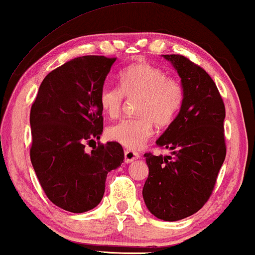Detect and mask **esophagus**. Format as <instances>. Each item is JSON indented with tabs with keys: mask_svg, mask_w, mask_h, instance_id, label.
Wrapping results in <instances>:
<instances>
[{
	"mask_svg": "<svg viewBox=\"0 0 255 255\" xmlns=\"http://www.w3.org/2000/svg\"><path fill=\"white\" fill-rule=\"evenodd\" d=\"M139 156H140L139 153L132 151V149H127V151L124 152V160L127 163H130L132 161H134V160L139 159Z\"/></svg>",
	"mask_w": 255,
	"mask_h": 255,
	"instance_id": "obj_1",
	"label": "esophagus"
}]
</instances>
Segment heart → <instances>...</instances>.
Instances as JSON below:
<instances>
[{
    "label": "heart",
    "instance_id": "heart-1",
    "mask_svg": "<svg viewBox=\"0 0 255 255\" xmlns=\"http://www.w3.org/2000/svg\"><path fill=\"white\" fill-rule=\"evenodd\" d=\"M121 88L106 85L100 93V106L114 118L122 109L124 95L138 97L135 114L111 125L107 130L110 140L130 149L140 148L153 134V122L165 127L174 121L182 107L183 87L176 79L167 78L161 68L140 61L128 66L120 74Z\"/></svg>",
    "mask_w": 255,
    "mask_h": 255
}]
</instances>
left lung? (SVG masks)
<instances>
[{"mask_svg":"<svg viewBox=\"0 0 255 255\" xmlns=\"http://www.w3.org/2000/svg\"><path fill=\"white\" fill-rule=\"evenodd\" d=\"M183 87L182 107L155 141L170 155L144 154L148 177L142 188L146 207L156 218L175 222L205 204L225 160V107L210 75L179 54L162 55Z\"/></svg>","mask_w":255,"mask_h":255,"instance_id":"8db88e82","label":"left lung"}]
</instances>
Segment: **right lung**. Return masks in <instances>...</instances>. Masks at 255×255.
I'll return each mask as SVG.
<instances>
[{"label": "right lung", "mask_w": 255, "mask_h": 255, "mask_svg": "<svg viewBox=\"0 0 255 255\" xmlns=\"http://www.w3.org/2000/svg\"><path fill=\"white\" fill-rule=\"evenodd\" d=\"M116 58L85 55L45 76L30 113L31 162L46 196L66 211L99 205L106 179L124 160L120 144L85 151L103 132L100 93Z\"/></svg>", "instance_id": "right-lung-1"}]
</instances>
